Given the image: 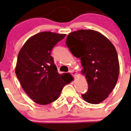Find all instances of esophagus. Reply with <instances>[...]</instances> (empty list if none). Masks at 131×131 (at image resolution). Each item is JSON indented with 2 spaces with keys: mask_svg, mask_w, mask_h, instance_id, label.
<instances>
[{
  "mask_svg": "<svg viewBox=\"0 0 131 131\" xmlns=\"http://www.w3.org/2000/svg\"><path fill=\"white\" fill-rule=\"evenodd\" d=\"M70 73H71L72 75L73 76V77H77V72H75V71H70Z\"/></svg>",
  "mask_w": 131,
  "mask_h": 131,
  "instance_id": "1",
  "label": "esophagus"
}]
</instances>
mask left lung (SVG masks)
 <instances>
[{
  "label": "left lung",
  "instance_id": "left-lung-1",
  "mask_svg": "<svg viewBox=\"0 0 131 131\" xmlns=\"http://www.w3.org/2000/svg\"><path fill=\"white\" fill-rule=\"evenodd\" d=\"M66 45L80 58L89 89L82 96L89 103L98 104L108 98L116 84L119 72L114 45L96 31L80 30L67 35Z\"/></svg>",
  "mask_w": 131,
  "mask_h": 131
}]
</instances>
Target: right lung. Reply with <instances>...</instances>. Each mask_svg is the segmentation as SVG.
I'll return each instance as SVG.
<instances>
[{"label":"right lung","instance_id":"add662e5","mask_svg":"<svg viewBox=\"0 0 131 131\" xmlns=\"http://www.w3.org/2000/svg\"><path fill=\"white\" fill-rule=\"evenodd\" d=\"M65 34L43 31L29 38L20 49L15 73L21 87L36 103L45 105L56 101L71 77L60 75L51 56L54 46Z\"/></svg>","mask_w":131,"mask_h":131}]
</instances>
